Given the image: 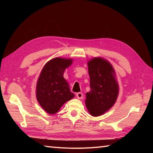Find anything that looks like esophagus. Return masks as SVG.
I'll return each instance as SVG.
<instances>
[{"mask_svg":"<svg viewBox=\"0 0 153 153\" xmlns=\"http://www.w3.org/2000/svg\"><path fill=\"white\" fill-rule=\"evenodd\" d=\"M76 97L78 99H82L83 98V94L81 92H77L76 94Z\"/></svg>","mask_w":153,"mask_h":153,"instance_id":"obj_1","label":"esophagus"}]
</instances>
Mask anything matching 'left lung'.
Listing matches in <instances>:
<instances>
[{
  "instance_id": "1",
  "label": "left lung",
  "mask_w": 153,
  "mask_h": 153,
  "mask_svg": "<svg viewBox=\"0 0 153 153\" xmlns=\"http://www.w3.org/2000/svg\"><path fill=\"white\" fill-rule=\"evenodd\" d=\"M90 92L86 94L85 104L94 117L102 115L115 104L119 95V84L112 65L102 57L88 61Z\"/></svg>"
}]
</instances>
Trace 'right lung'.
Wrapping results in <instances>:
<instances>
[{"label":"right lung","mask_w":153,"mask_h":153,"mask_svg":"<svg viewBox=\"0 0 153 153\" xmlns=\"http://www.w3.org/2000/svg\"><path fill=\"white\" fill-rule=\"evenodd\" d=\"M73 63L72 59L55 57L43 67L36 84V98L46 113L55 114L75 95L63 77L64 71Z\"/></svg>","instance_id":"obj_1"}]
</instances>
